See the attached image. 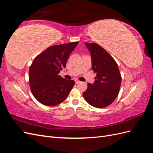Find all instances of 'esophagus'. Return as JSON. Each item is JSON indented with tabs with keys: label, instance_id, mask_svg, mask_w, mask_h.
<instances>
[{
	"label": "esophagus",
	"instance_id": "1",
	"mask_svg": "<svg viewBox=\"0 0 153 153\" xmlns=\"http://www.w3.org/2000/svg\"><path fill=\"white\" fill-rule=\"evenodd\" d=\"M75 83H76V84H79L80 81L78 80H75Z\"/></svg>",
	"mask_w": 153,
	"mask_h": 153
}]
</instances>
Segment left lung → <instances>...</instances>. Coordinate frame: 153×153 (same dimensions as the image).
<instances>
[{
	"label": "left lung",
	"instance_id": "obj_1",
	"mask_svg": "<svg viewBox=\"0 0 153 153\" xmlns=\"http://www.w3.org/2000/svg\"><path fill=\"white\" fill-rule=\"evenodd\" d=\"M89 50L92 69L96 74L93 84H88L84 92L88 103L96 108L106 107L117 98L121 83V76L115 60L96 43H85Z\"/></svg>",
	"mask_w": 153,
	"mask_h": 153
}]
</instances>
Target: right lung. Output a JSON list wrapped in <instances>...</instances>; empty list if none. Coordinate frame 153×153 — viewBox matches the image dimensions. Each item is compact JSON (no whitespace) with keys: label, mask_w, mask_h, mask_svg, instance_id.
Wrapping results in <instances>:
<instances>
[{"label":"right lung","mask_w":153,"mask_h":153,"mask_svg":"<svg viewBox=\"0 0 153 153\" xmlns=\"http://www.w3.org/2000/svg\"><path fill=\"white\" fill-rule=\"evenodd\" d=\"M78 42L55 45L37 56L29 69L31 91L39 102L47 106H55L66 99L75 85L59 76L65 68L69 55Z\"/></svg>","instance_id":"obj_1"}]
</instances>
